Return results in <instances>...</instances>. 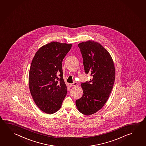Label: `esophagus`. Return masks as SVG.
Wrapping results in <instances>:
<instances>
[{
	"label": "esophagus",
	"mask_w": 146,
	"mask_h": 146,
	"mask_svg": "<svg viewBox=\"0 0 146 146\" xmlns=\"http://www.w3.org/2000/svg\"><path fill=\"white\" fill-rule=\"evenodd\" d=\"M77 82H74V83H73V84H70V86H71V87H73V86H77Z\"/></svg>",
	"instance_id": "1"
}]
</instances>
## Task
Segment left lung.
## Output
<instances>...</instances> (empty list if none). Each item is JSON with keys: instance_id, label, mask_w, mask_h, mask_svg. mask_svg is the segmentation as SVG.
<instances>
[{"instance_id": "8db88e82", "label": "left lung", "mask_w": 146, "mask_h": 146, "mask_svg": "<svg viewBox=\"0 0 146 146\" xmlns=\"http://www.w3.org/2000/svg\"><path fill=\"white\" fill-rule=\"evenodd\" d=\"M78 47L84 72L92 78L82 83L83 94L75 103L80 112L92 115L102 109L109 98L115 81V67L109 53L97 42H82Z\"/></svg>"}]
</instances>
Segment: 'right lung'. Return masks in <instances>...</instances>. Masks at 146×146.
Here are the masks:
<instances>
[{
    "label": "right lung",
    "instance_id": "right-lung-1",
    "mask_svg": "<svg viewBox=\"0 0 146 146\" xmlns=\"http://www.w3.org/2000/svg\"><path fill=\"white\" fill-rule=\"evenodd\" d=\"M71 44L51 42L41 46L31 63L29 86L37 106L46 114L59 110L67 93L62 62Z\"/></svg>",
    "mask_w": 146,
    "mask_h": 146
}]
</instances>
